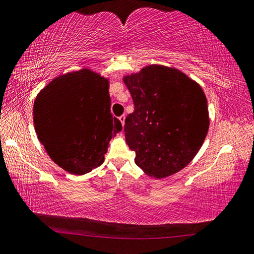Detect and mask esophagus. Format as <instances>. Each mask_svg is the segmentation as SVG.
Segmentation results:
<instances>
[{"label":"esophagus","mask_w":254,"mask_h":254,"mask_svg":"<svg viewBox=\"0 0 254 254\" xmlns=\"http://www.w3.org/2000/svg\"><path fill=\"white\" fill-rule=\"evenodd\" d=\"M125 119H126V117H125L124 115H123V116H120V117H119V120H120V123H122L123 127H124V125H125Z\"/></svg>","instance_id":"obj_1"}]
</instances>
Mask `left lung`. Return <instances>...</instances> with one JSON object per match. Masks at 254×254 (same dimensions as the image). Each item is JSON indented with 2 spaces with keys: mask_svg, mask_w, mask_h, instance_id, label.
I'll list each match as a JSON object with an SVG mask.
<instances>
[{
  "mask_svg": "<svg viewBox=\"0 0 254 254\" xmlns=\"http://www.w3.org/2000/svg\"><path fill=\"white\" fill-rule=\"evenodd\" d=\"M135 110L125 120V138L136 165L164 179L189 165L207 135V100L202 87L176 68L150 64L124 75Z\"/></svg>",
  "mask_w": 254,
  "mask_h": 254,
  "instance_id": "8db88e82",
  "label": "left lung"
}]
</instances>
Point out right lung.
<instances>
[{"mask_svg":"<svg viewBox=\"0 0 254 254\" xmlns=\"http://www.w3.org/2000/svg\"><path fill=\"white\" fill-rule=\"evenodd\" d=\"M109 79L90 69L61 74L35 98L38 139L62 170L83 175L105 161L122 123L110 114Z\"/></svg>","mask_w":254,"mask_h":254,"instance_id":"1","label":"right lung"}]
</instances>
